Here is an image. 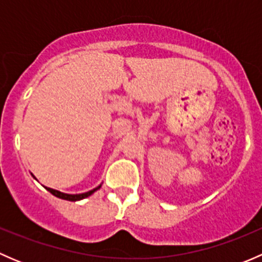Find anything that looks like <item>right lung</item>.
<instances>
[{
	"instance_id": "add662e5",
	"label": "right lung",
	"mask_w": 262,
	"mask_h": 262,
	"mask_svg": "<svg viewBox=\"0 0 262 262\" xmlns=\"http://www.w3.org/2000/svg\"><path fill=\"white\" fill-rule=\"evenodd\" d=\"M100 187H101V185H100V186H97L96 189L90 190V191H87V192H83V194H75V195H72V194H64V192H60V191H58V190L50 189V187H47V190H48L49 192H52V194L54 195V196L60 198V199L70 200V202H77V200L84 199V198H87V196H90V195H91V194H94V192L96 191V190H99Z\"/></svg>"
}]
</instances>
